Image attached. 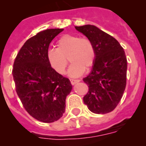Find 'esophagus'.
I'll return each instance as SVG.
<instances>
[{
	"mask_svg": "<svg viewBox=\"0 0 146 146\" xmlns=\"http://www.w3.org/2000/svg\"><path fill=\"white\" fill-rule=\"evenodd\" d=\"M80 81V80H74V79H71L70 80V82L72 85H75L76 83H77V82H79Z\"/></svg>",
	"mask_w": 146,
	"mask_h": 146,
	"instance_id": "1",
	"label": "esophagus"
}]
</instances>
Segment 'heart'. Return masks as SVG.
I'll return each mask as SVG.
<instances>
[{"label":"heart","mask_w":146,"mask_h":146,"mask_svg":"<svg viewBox=\"0 0 146 146\" xmlns=\"http://www.w3.org/2000/svg\"><path fill=\"white\" fill-rule=\"evenodd\" d=\"M56 49L48 51L47 57L50 66L59 74H64L68 65V59L72 63L68 74L77 77L89 70L95 64L96 48L93 43L86 37L76 35H64L59 38Z\"/></svg>","instance_id":"b5f03b06"}]
</instances>
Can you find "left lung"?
<instances>
[{
  "instance_id": "8db88e82",
  "label": "left lung",
  "mask_w": 146,
  "mask_h": 146,
  "mask_svg": "<svg viewBox=\"0 0 146 146\" xmlns=\"http://www.w3.org/2000/svg\"><path fill=\"white\" fill-rule=\"evenodd\" d=\"M76 29L91 40L96 48V61L91 73L83 79L89 92L84 104L95 113L114 110L127 85V60L120 43L111 35L92 25L76 26Z\"/></svg>"
}]
</instances>
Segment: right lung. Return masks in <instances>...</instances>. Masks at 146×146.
I'll list each match as a JSON object with an SVG mask.
<instances>
[{
    "mask_svg": "<svg viewBox=\"0 0 146 146\" xmlns=\"http://www.w3.org/2000/svg\"><path fill=\"white\" fill-rule=\"evenodd\" d=\"M63 29L42 31L26 41L13 63L16 91L26 111L43 123L57 121L65 111L72 89L69 79L57 73L49 64V44Z\"/></svg>",
    "mask_w": 146,
    "mask_h": 146,
    "instance_id": "right-lung-1",
    "label": "right lung"
}]
</instances>
